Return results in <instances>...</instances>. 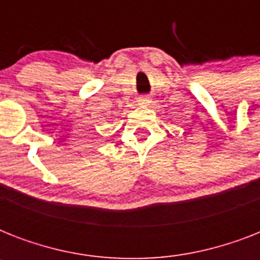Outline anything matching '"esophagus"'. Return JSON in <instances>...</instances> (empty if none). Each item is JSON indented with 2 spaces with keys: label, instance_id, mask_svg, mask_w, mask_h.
<instances>
[{
  "label": "esophagus",
  "instance_id": "1",
  "mask_svg": "<svg viewBox=\"0 0 260 260\" xmlns=\"http://www.w3.org/2000/svg\"><path fill=\"white\" fill-rule=\"evenodd\" d=\"M138 102H139V105H143V106H147V105H150V97H147V95H142V97H139L138 98Z\"/></svg>",
  "mask_w": 260,
  "mask_h": 260
}]
</instances>
